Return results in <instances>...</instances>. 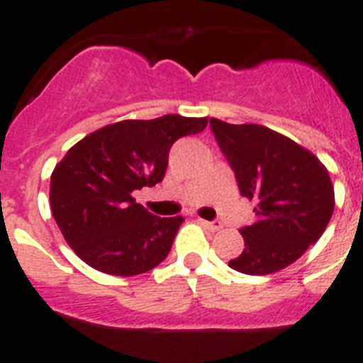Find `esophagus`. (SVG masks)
<instances>
[{"label": "esophagus", "mask_w": 363, "mask_h": 363, "mask_svg": "<svg viewBox=\"0 0 363 363\" xmlns=\"http://www.w3.org/2000/svg\"><path fill=\"white\" fill-rule=\"evenodd\" d=\"M199 224L201 225H204V228H206V229H210V231H220V229H222V224H220V222H217V220H215V222H208V220H203V218H199Z\"/></svg>", "instance_id": "1"}]
</instances>
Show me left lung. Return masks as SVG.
<instances>
[{
	"label": "left lung",
	"instance_id": "left-lung-1",
	"mask_svg": "<svg viewBox=\"0 0 363 363\" xmlns=\"http://www.w3.org/2000/svg\"><path fill=\"white\" fill-rule=\"evenodd\" d=\"M210 127L240 194L257 203L256 222L240 229L243 252L229 267L247 275L289 267L318 242L332 218L335 196L328 171L314 153L261 125L210 118Z\"/></svg>",
	"mask_w": 363,
	"mask_h": 363
}]
</instances>
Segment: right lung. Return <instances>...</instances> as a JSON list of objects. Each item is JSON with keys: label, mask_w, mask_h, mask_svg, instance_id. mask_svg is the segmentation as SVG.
Masks as SVG:
<instances>
[{"label": "right lung", "mask_w": 363, "mask_h": 363, "mask_svg": "<svg viewBox=\"0 0 363 363\" xmlns=\"http://www.w3.org/2000/svg\"><path fill=\"white\" fill-rule=\"evenodd\" d=\"M206 125L208 118L180 114L123 120L68 150L51 174L49 199L60 231L86 264L132 277L166 259L183 217H157L132 194L162 182L174 141Z\"/></svg>", "instance_id": "1"}]
</instances>
